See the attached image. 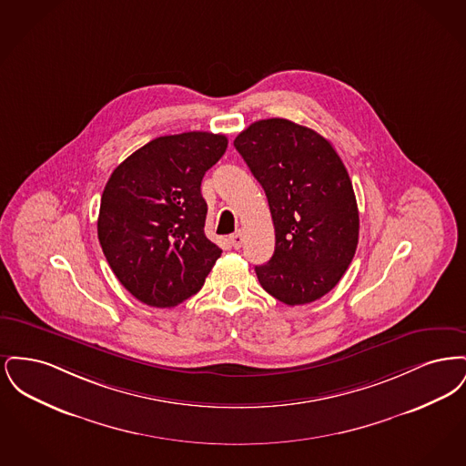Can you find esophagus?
Instances as JSON below:
<instances>
[{"instance_id": "34e87169", "label": "esophagus", "mask_w": 466, "mask_h": 466, "mask_svg": "<svg viewBox=\"0 0 466 466\" xmlns=\"http://www.w3.org/2000/svg\"><path fill=\"white\" fill-rule=\"evenodd\" d=\"M228 241L232 244V248H236V249H239L244 243L243 234L241 232H236V234H232L230 238H228Z\"/></svg>"}]
</instances>
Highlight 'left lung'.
Segmentation results:
<instances>
[{"mask_svg":"<svg viewBox=\"0 0 466 466\" xmlns=\"http://www.w3.org/2000/svg\"><path fill=\"white\" fill-rule=\"evenodd\" d=\"M236 150L266 190L274 255L255 267L267 293L287 306L321 299L355 257L358 206L350 175L321 134L287 118L251 124Z\"/></svg>","mask_w":466,"mask_h":466,"instance_id":"1","label":"left lung"}]
</instances>
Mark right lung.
<instances>
[{"label": "right lung", "mask_w": 466, "mask_h": 466, "mask_svg": "<svg viewBox=\"0 0 466 466\" xmlns=\"http://www.w3.org/2000/svg\"><path fill=\"white\" fill-rule=\"evenodd\" d=\"M225 150L223 134L160 136L111 173L97 238L116 279L143 304H181L220 258L222 249L204 234L200 181Z\"/></svg>", "instance_id": "1"}]
</instances>
